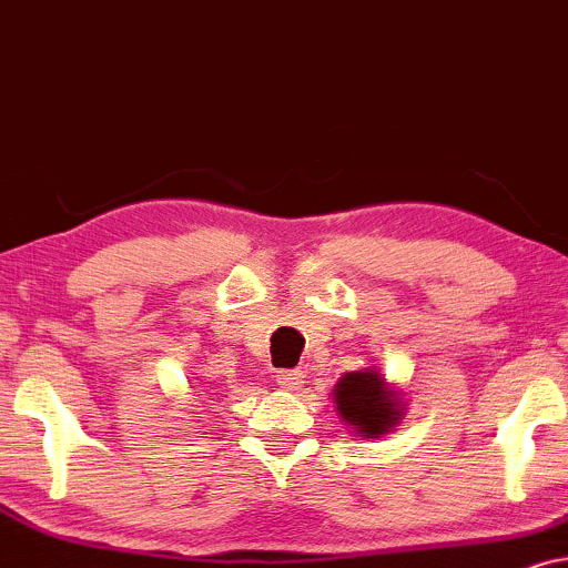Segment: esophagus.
<instances>
[{
	"label": "esophagus",
	"instance_id": "obj_1",
	"mask_svg": "<svg viewBox=\"0 0 568 568\" xmlns=\"http://www.w3.org/2000/svg\"><path fill=\"white\" fill-rule=\"evenodd\" d=\"M275 379H277V384H280V387H283V389L296 392V389L301 387V384H304V374H301V372H277Z\"/></svg>",
	"mask_w": 568,
	"mask_h": 568
}]
</instances>
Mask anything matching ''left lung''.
<instances>
[{
  "mask_svg": "<svg viewBox=\"0 0 568 568\" xmlns=\"http://www.w3.org/2000/svg\"><path fill=\"white\" fill-rule=\"evenodd\" d=\"M337 418L363 438H382L395 430L407 410L403 392L384 379L376 366L339 376L332 389Z\"/></svg>",
  "mask_w": 568,
  "mask_h": 568,
  "instance_id": "obj_1",
  "label": "left lung"
}]
</instances>
